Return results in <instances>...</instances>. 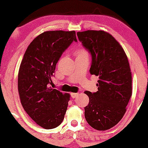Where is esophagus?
<instances>
[{
  "instance_id": "obj_1",
  "label": "esophagus",
  "mask_w": 148,
  "mask_h": 148,
  "mask_svg": "<svg viewBox=\"0 0 148 148\" xmlns=\"http://www.w3.org/2000/svg\"><path fill=\"white\" fill-rule=\"evenodd\" d=\"M71 97L74 98H74H76L77 97L79 96V94L78 93H71Z\"/></svg>"
}]
</instances>
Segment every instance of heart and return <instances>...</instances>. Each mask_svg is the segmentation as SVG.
Here are the masks:
<instances>
[{"label": "heart", "mask_w": 148, "mask_h": 148, "mask_svg": "<svg viewBox=\"0 0 148 148\" xmlns=\"http://www.w3.org/2000/svg\"><path fill=\"white\" fill-rule=\"evenodd\" d=\"M76 55L77 56H89L88 55V52L86 51L85 49H80L76 52Z\"/></svg>", "instance_id": "obj_1"}]
</instances>
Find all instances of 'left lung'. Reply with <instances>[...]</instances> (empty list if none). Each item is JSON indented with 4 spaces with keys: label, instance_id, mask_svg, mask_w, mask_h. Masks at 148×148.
I'll use <instances>...</instances> for the list:
<instances>
[{
    "label": "left lung",
    "instance_id": "8db88e82",
    "mask_svg": "<svg viewBox=\"0 0 148 148\" xmlns=\"http://www.w3.org/2000/svg\"><path fill=\"white\" fill-rule=\"evenodd\" d=\"M79 40L90 52L89 72L99 77L98 91H85L89 102L84 107L86 122L97 130L115 126L127 111L132 97V74L127 56L118 41L104 31L77 32Z\"/></svg>",
    "mask_w": 148,
    "mask_h": 148
}]
</instances>
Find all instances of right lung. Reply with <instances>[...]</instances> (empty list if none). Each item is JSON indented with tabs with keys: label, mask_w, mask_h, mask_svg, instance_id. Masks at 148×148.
Instances as JSON below:
<instances>
[{
	"label": "right lung",
	"mask_w": 148,
	"mask_h": 148,
	"mask_svg": "<svg viewBox=\"0 0 148 148\" xmlns=\"http://www.w3.org/2000/svg\"><path fill=\"white\" fill-rule=\"evenodd\" d=\"M77 41L74 31H45L29 44L21 63L18 89L30 117L44 129L59 126L64 118L70 95L51 87L56 65L65 49Z\"/></svg>",
	"instance_id": "right-lung-1"
}]
</instances>
